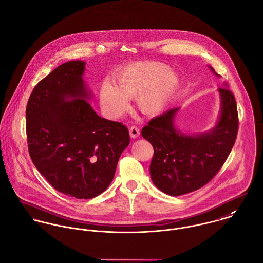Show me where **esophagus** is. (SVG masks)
<instances>
[{
	"mask_svg": "<svg viewBox=\"0 0 263 263\" xmlns=\"http://www.w3.org/2000/svg\"><path fill=\"white\" fill-rule=\"evenodd\" d=\"M129 135L133 139H136L140 136V128L136 125H132L130 128H129Z\"/></svg>",
	"mask_w": 263,
	"mask_h": 263,
	"instance_id": "1",
	"label": "esophagus"
}]
</instances>
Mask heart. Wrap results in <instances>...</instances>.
<instances>
[{
    "mask_svg": "<svg viewBox=\"0 0 263 263\" xmlns=\"http://www.w3.org/2000/svg\"><path fill=\"white\" fill-rule=\"evenodd\" d=\"M116 85L109 80L100 87V102L105 114L117 118L129 108L127 99L137 98L141 112L159 113L178 85V78L168 66L154 61L136 62L119 69Z\"/></svg>",
    "mask_w": 263,
    "mask_h": 263,
    "instance_id": "1",
    "label": "heart"
}]
</instances>
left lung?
I'll return each mask as SVG.
<instances>
[{
    "mask_svg": "<svg viewBox=\"0 0 263 263\" xmlns=\"http://www.w3.org/2000/svg\"><path fill=\"white\" fill-rule=\"evenodd\" d=\"M218 90L221 96L220 117L216 126L207 134L185 136L175 129L174 117L178 108L151 119L143 127V138L154 149L151 178L163 193L180 196L202 187L219 172L230 155L239 128L237 103L227 87Z\"/></svg>",
    "mask_w": 263,
    "mask_h": 263,
    "instance_id": "left-lung-1",
    "label": "left lung"
}]
</instances>
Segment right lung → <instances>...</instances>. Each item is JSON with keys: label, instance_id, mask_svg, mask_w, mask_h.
Here are the masks:
<instances>
[{"label": "right lung", "instance_id": "add662e5", "mask_svg": "<svg viewBox=\"0 0 263 263\" xmlns=\"http://www.w3.org/2000/svg\"><path fill=\"white\" fill-rule=\"evenodd\" d=\"M85 64L66 62L37 83L25 114L34 166L54 189L78 199H91L109 186L129 144L123 123L100 117L85 100Z\"/></svg>", "mask_w": 263, "mask_h": 263}]
</instances>
